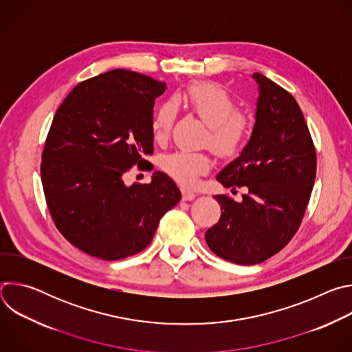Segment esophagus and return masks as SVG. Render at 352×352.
<instances>
[{
	"label": "esophagus",
	"mask_w": 352,
	"mask_h": 352,
	"mask_svg": "<svg viewBox=\"0 0 352 352\" xmlns=\"http://www.w3.org/2000/svg\"><path fill=\"white\" fill-rule=\"evenodd\" d=\"M195 197H196V195L193 192L182 189V200H193Z\"/></svg>",
	"instance_id": "obj_1"
}]
</instances>
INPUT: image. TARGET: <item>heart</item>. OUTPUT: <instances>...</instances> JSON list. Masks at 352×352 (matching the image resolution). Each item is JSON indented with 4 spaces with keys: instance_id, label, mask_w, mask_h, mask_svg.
I'll use <instances>...</instances> for the list:
<instances>
[{
    "instance_id": "obj_1",
    "label": "heart",
    "mask_w": 352,
    "mask_h": 352,
    "mask_svg": "<svg viewBox=\"0 0 352 352\" xmlns=\"http://www.w3.org/2000/svg\"><path fill=\"white\" fill-rule=\"evenodd\" d=\"M185 104L208 125L205 142L221 157H231L238 153L249 135L248 117L236 110L235 98L219 83L193 82L164 102L152 120V133L156 140H164L173 128L177 107ZM212 167V160L205 152L177 150L162 159V168L181 186H193L199 178Z\"/></svg>"
}]
</instances>
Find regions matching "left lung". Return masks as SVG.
<instances>
[{
	"instance_id": "1",
	"label": "left lung",
	"mask_w": 352,
	"mask_h": 352,
	"mask_svg": "<svg viewBox=\"0 0 352 352\" xmlns=\"http://www.w3.org/2000/svg\"><path fill=\"white\" fill-rule=\"evenodd\" d=\"M256 121L239 157L217 175L245 188L241 202L216 195L221 217L205 234L213 252L236 265H258L291 241L304 219L316 177V152L296 100L262 74Z\"/></svg>"
}]
</instances>
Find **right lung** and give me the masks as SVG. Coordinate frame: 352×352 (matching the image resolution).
I'll use <instances>...</instances> for the list:
<instances>
[{"instance_id":"obj_1","label":"right lung","mask_w":352,"mask_h":352,"mask_svg":"<svg viewBox=\"0 0 352 352\" xmlns=\"http://www.w3.org/2000/svg\"><path fill=\"white\" fill-rule=\"evenodd\" d=\"M166 83L113 69L76 85L58 107L41 155L45 202L58 231L85 254L120 261L153 239L181 192L164 173L125 185L131 167L153 170L155 100Z\"/></svg>"}]
</instances>
